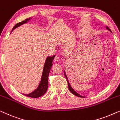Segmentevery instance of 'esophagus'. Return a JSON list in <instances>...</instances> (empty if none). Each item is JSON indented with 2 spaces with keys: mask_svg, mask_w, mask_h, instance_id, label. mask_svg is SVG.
I'll list each match as a JSON object with an SVG mask.
<instances>
[{
  "mask_svg": "<svg viewBox=\"0 0 120 120\" xmlns=\"http://www.w3.org/2000/svg\"><path fill=\"white\" fill-rule=\"evenodd\" d=\"M59 58H60L59 56H56L55 57V60H56V61H58Z\"/></svg>",
  "mask_w": 120,
  "mask_h": 120,
  "instance_id": "1",
  "label": "esophagus"
}]
</instances>
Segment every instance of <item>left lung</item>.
<instances>
[{"label":"left lung","instance_id":"8db88e82","mask_svg":"<svg viewBox=\"0 0 120 120\" xmlns=\"http://www.w3.org/2000/svg\"><path fill=\"white\" fill-rule=\"evenodd\" d=\"M106 28L107 29H108V30H110V32H111V30L109 28L106 27ZM64 75H65V78H66L67 81H68V88H69V91H70V92H71L72 93H73V94H74L75 96H78V97H81V98H83V97H83L82 96H81V95L79 94V93H78L77 92H75V91H74V90L73 89V88H72V87H71V86H70V85L69 84V81H68V78H67V75H66V74H65V71H64Z\"/></svg>","mask_w":120,"mask_h":120}]
</instances>
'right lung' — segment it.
Segmentation results:
<instances>
[{"instance_id":"right-lung-1","label":"right lung","mask_w":120,"mask_h":120,"mask_svg":"<svg viewBox=\"0 0 120 120\" xmlns=\"http://www.w3.org/2000/svg\"><path fill=\"white\" fill-rule=\"evenodd\" d=\"M30 19H32V18L27 19L25 20L22 21V22L18 23L17 24H16L14 26L11 32H12V30H14V29L16 28L17 27L22 25L23 24L27 23V22H28L30 20ZM55 57V55H54L52 57L49 56L46 58V61L45 62V64H44V66L43 71H42L40 82L37 89L34 90L32 93H29V94H23L24 95H25L27 97L35 98L40 97L45 94L46 92L47 91V88H48V76L49 73H50L51 68L52 65H53L52 64V60H53Z\"/></svg>"}]
</instances>
